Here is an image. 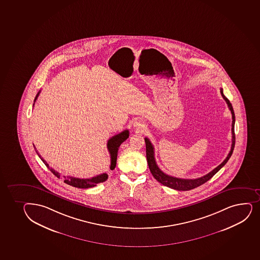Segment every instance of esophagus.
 <instances>
[{"label":"esophagus","instance_id":"34e87169","mask_svg":"<svg viewBox=\"0 0 260 260\" xmlns=\"http://www.w3.org/2000/svg\"><path fill=\"white\" fill-rule=\"evenodd\" d=\"M133 126H134V128L137 131H139V132H143L144 131V128H145V124L144 123H143L142 121L137 120L133 123Z\"/></svg>","mask_w":260,"mask_h":260}]
</instances>
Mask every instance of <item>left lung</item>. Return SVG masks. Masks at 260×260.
Listing matches in <instances>:
<instances>
[{
  "mask_svg": "<svg viewBox=\"0 0 260 260\" xmlns=\"http://www.w3.org/2000/svg\"><path fill=\"white\" fill-rule=\"evenodd\" d=\"M221 93L222 98L225 100L228 106H229L230 112L232 113V145H231V150L229 152L226 159H224L223 161L221 162L220 165L218 166L217 168H215L214 170L211 171L210 173H208L206 175L199 178V179H179L176 177L170 176L163 173L159 167L157 165L156 161H155V158H154V146L152 145L150 141L148 138L145 137L146 143V155H147V160H148V168L150 170L152 175L154 176V179H156L157 181L159 182L160 184L168 186V187L172 188L174 190H192L194 188L199 187L202 184H204L205 182L210 180L212 178L215 173H217L218 171L220 170L225 164H226L229 158L231 157L233 154V151L235 148V112L233 109L232 104L230 103V101L228 100L226 96L223 94V90L221 88Z\"/></svg>",
  "mask_w": 260,
  "mask_h": 260,
  "instance_id": "left-lung-1",
  "label": "left lung"
}]
</instances>
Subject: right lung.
Returning <instances> with one entry per match:
<instances>
[{
  "label": "right lung",
  "mask_w": 260,
  "mask_h": 260,
  "mask_svg": "<svg viewBox=\"0 0 260 260\" xmlns=\"http://www.w3.org/2000/svg\"><path fill=\"white\" fill-rule=\"evenodd\" d=\"M39 91L38 94L35 97L34 102L36 101L37 99L39 97ZM128 137V131L125 129L123 132H121L119 134L116 135L114 137H111L108 142H107V148L109 151L110 155H111V166H110V169L113 170L116 168V164H117V153H118V148L120 147L121 144L125 141ZM34 148L36 150V148L34 146ZM36 153L39 155V158L42 159V161L45 163V166L50 169V172L53 173L55 176L57 177L58 179L61 178V174L57 173L56 171L50 168L47 162L45 161V159H43L41 155L38 153V150H36ZM108 179V175L106 173H102L97 176L92 177L91 179H78V178H74V177H66L63 176V181L66 184L72 185L74 187L81 188V189H87V188H91L95 186L96 184L99 183H103L106 181V179Z\"/></svg>",
  "instance_id": "1"
}]
</instances>
